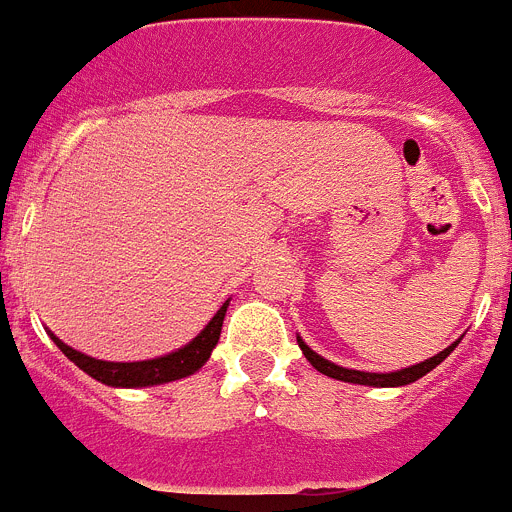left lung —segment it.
<instances>
[{"label":"left lung","mask_w":512,"mask_h":512,"mask_svg":"<svg viewBox=\"0 0 512 512\" xmlns=\"http://www.w3.org/2000/svg\"><path fill=\"white\" fill-rule=\"evenodd\" d=\"M459 341H454L451 346H446L443 351H438V354L431 356V359H425V361H420V364H413V366H405V369H397V372H359V369H346V366H338V364H333V361L323 359V356L315 354V351H312V348L307 346L300 336H297V343H300L305 359L310 361V364L315 366L320 374H325V377H333V379H341V382L366 384V387H405V384L418 382L420 377H425L428 372H433V369H436V366L441 364V361L446 359V356H449L456 346H459Z\"/></svg>","instance_id":"left-lung-1"}]
</instances>
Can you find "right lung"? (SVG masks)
<instances>
[{"label": "right lung", "mask_w": 512, "mask_h": 512, "mask_svg": "<svg viewBox=\"0 0 512 512\" xmlns=\"http://www.w3.org/2000/svg\"><path fill=\"white\" fill-rule=\"evenodd\" d=\"M230 300H225L220 305V310L212 315L210 323L197 333L189 343H184L182 348H176L171 354L156 356V359L146 361H102L94 359V356L81 354L76 348L66 346L58 336H53L48 330V336L53 338L63 354L69 356L81 372H87L89 377L97 379V382L107 384V387H125V390H133V387H153V384H166L176 382V379H184L189 374L200 372L202 366L210 359L212 348L220 341V330H223L225 312H228Z\"/></svg>", "instance_id": "right-lung-1"}]
</instances>
